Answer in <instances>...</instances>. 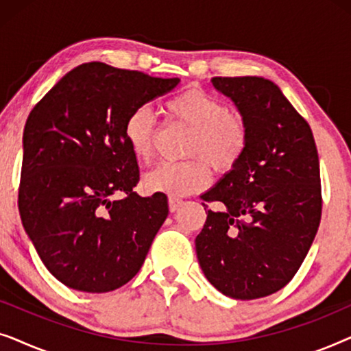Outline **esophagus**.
I'll return each instance as SVG.
<instances>
[{"label":"esophagus","instance_id":"34e87169","mask_svg":"<svg viewBox=\"0 0 351 351\" xmlns=\"http://www.w3.org/2000/svg\"><path fill=\"white\" fill-rule=\"evenodd\" d=\"M184 204V201L179 199V198H174V196H171L169 198V209L171 213H176V210H179L180 206Z\"/></svg>","mask_w":351,"mask_h":351}]
</instances>
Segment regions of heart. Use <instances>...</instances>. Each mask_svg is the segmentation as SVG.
Here are the masks:
<instances>
[{
    "label": "heart",
    "mask_w": 351,
    "mask_h": 351,
    "mask_svg": "<svg viewBox=\"0 0 351 351\" xmlns=\"http://www.w3.org/2000/svg\"><path fill=\"white\" fill-rule=\"evenodd\" d=\"M172 121L184 124L190 134L184 143L180 162H162L143 177L148 191L169 196H186L203 190L210 180V169L228 174L243 160L249 145V126L243 114L228 112L222 100L199 88H190L166 104ZM156 118L148 107H138L123 124V138L137 161L153 155Z\"/></svg>",
    "instance_id": "heart-1"
}]
</instances>
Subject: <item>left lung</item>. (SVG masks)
<instances>
[{
  "label": "left lung",
  "instance_id": "obj_1",
  "mask_svg": "<svg viewBox=\"0 0 351 351\" xmlns=\"http://www.w3.org/2000/svg\"><path fill=\"white\" fill-rule=\"evenodd\" d=\"M249 126L243 160L201 196L208 219L196 256L215 289L238 300L280 291L299 270L321 222L323 196L313 132L276 84L215 76Z\"/></svg>",
  "mask_w": 351,
  "mask_h": 351
}]
</instances>
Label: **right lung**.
I'll list each match as a JSON object with an SVG mask.
<instances>
[{
    "instance_id": "right-lung-1",
    "label": "right lung",
    "mask_w": 351,
    "mask_h": 351,
    "mask_svg": "<svg viewBox=\"0 0 351 351\" xmlns=\"http://www.w3.org/2000/svg\"><path fill=\"white\" fill-rule=\"evenodd\" d=\"M89 62L69 71L28 114L19 213L45 267L83 292L114 291L141 270L167 217V198H142L128 114L179 84Z\"/></svg>"
}]
</instances>
